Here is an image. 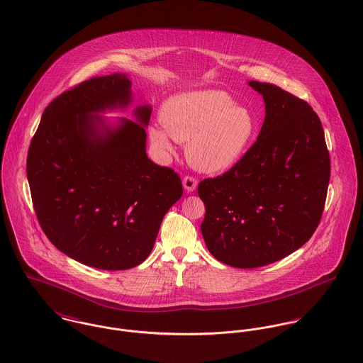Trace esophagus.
I'll use <instances>...</instances> for the list:
<instances>
[{"mask_svg":"<svg viewBox=\"0 0 363 363\" xmlns=\"http://www.w3.org/2000/svg\"><path fill=\"white\" fill-rule=\"evenodd\" d=\"M183 187H184V190H186L187 193L194 191V190L197 189V179H194V177H191V176H186V177L183 179Z\"/></svg>","mask_w":363,"mask_h":363,"instance_id":"obj_1","label":"esophagus"}]
</instances>
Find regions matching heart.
<instances>
[{
    "label": "heart",
    "instance_id": "b5f03b06",
    "mask_svg": "<svg viewBox=\"0 0 363 363\" xmlns=\"http://www.w3.org/2000/svg\"><path fill=\"white\" fill-rule=\"evenodd\" d=\"M162 125L150 128L156 150L173 152L172 138L187 144L190 163L206 173H219L235 166L246 154L255 131L252 111L233 104L220 91L196 89L169 98L160 111Z\"/></svg>",
    "mask_w": 363,
    "mask_h": 363
}]
</instances>
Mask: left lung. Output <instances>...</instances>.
Masks as SVG:
<instances>
[{"label":"left lung","mask_w":363,"mask_h":363,"mask_svg":"<svg viewBox=\"0 0 363 363\" xmlns=\"http://www.w3.org/2000/svg\"><path fill=\"white\" fill-rule=\"evenodd\" d=\"M264 99L257 141L226 173L199 184L209 253L236 268L284 259L314 233L330 182L318 116L277 85L249 81Z\"/></svg>","instance_id":"1"}]
</instances>
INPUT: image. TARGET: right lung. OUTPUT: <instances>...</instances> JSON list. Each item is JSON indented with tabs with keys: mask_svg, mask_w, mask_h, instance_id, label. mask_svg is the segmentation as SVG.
Returning <instances> with one entry per match:
<instances>
[{
	"mask_svg": "<svg viewBox=\"0 0 363 363\" xmlns=\"http://www.w3.org/2000/svg\"><path fill=\"white\" fill-rule=\"evenodd\" d=\"M134 102L127 74L91 78L49 104L32 138L26 174L39 223L52 245L85 265L118 271L152 252L180 177L147 155L152 107L134 120L102 114Z\"/></svg>",
	"mask_w": 363,
	"mask_h": 363,
	"instance_id": "obj_1",
	"label": "right lung"
}]
</instances>
